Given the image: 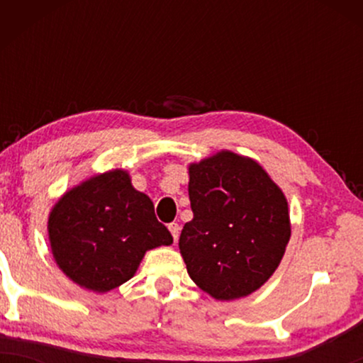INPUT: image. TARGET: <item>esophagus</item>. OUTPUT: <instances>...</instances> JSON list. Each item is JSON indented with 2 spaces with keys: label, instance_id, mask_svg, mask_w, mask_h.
<instances>
[{
  "label": "esophagus",
  "instance_id": "esophagus-1",
  "mask_svg": "<svg viewBox=\"0 0 363 363\" xmlns=\"http://www.w3.org/2000/svg\"><path fill=\"white\" fill-rule=\"evenodd\" d=\"M168 230H170L173 240L177 241L178 240V233H180V226H178L177 223H170V225H168Z\"/></svg>",
  "mask_w": 363,
  "mask_h": 363
}]
</instances>
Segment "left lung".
I'll return each mask as SVG.
<instances>
[{"mask_svg":"<svg viewBox=\"0 0 363 363\" xmlns=\"http://www.w3.org/2000/svg\"><path fill=\"white\" fill-rule=\"evenodd\" d=\"M193 220L178 247L193 282L216 301L259 289L291 238L286 195L256 160L220 150L188 167Z\"/></svg>","mask_w":363,"mask_h":363,"instance_id":"8db88e82","label":"left lung"}]
</instances>
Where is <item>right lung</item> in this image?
Returning <instances> with one entry per match:
<instances>
[{
	"label": "right lung",
	"mask_w": 363,
	"mask_h": 363,
	"mask_svg": "<svg viewBox=\"0 0 363 363\" xmlns=\"http://www.w3.org/2000/svg\"><path fill=\"white\" fill-rule=\"evenodd\" d=\"M48 235L59 269L99 294L132 279L147 251L173 242L150 198L133 188L122 168L64 193L49 213Z\"/></svg>",
	"instance_id": "1"
}]
</instances>
